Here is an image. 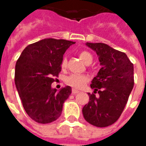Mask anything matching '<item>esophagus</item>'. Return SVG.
Wrapping results in <instances>:
<instances>
[{
	"label": "esophagus",
	"instance_id": "obj_1",
	"mask_svg": "<svg viewBox=\"0 0 146 146\" xmlns=\"http://www.w3.org/2000/svg\"><path fill=\"white\" fill-rule=\"evenodd\" d=\"M72 93L73 94V95H75V94H77V93H79V91H78V90L76 89H72Z\"/></svg>",
	"mask_w": 146,
	"mask_h": 146
}]
</instances>
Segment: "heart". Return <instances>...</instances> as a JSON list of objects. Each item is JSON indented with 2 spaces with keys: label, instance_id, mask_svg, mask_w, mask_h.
Returning <instances> with one entry per match:
<instances>
[{
  "label": "heart",
  "instance_id": "heart-1",
  "mask_svg": "<svg viewBox=\"0 0 146 146\" xmlns=\"http://www.w3.org/2000/svg\"><path fill=\"white\" fill-rule=\"evenodd\" d=\"M79 58L84 63L86 64H91L93 61V57L91 54L87 51H82L79 53ZM61 66L63 69L67 67V58H63L61 60ZM89 81V78L85 74H72L68 75L65 78L66 84L71 87L77 89H81L85 87V85L87 84Z\"/></svg>",
  "mask_w": 146,
  "mask_h": 146
}]
</instances>
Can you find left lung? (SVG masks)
<instances>
[{
    "label": "left lung",
    "mask_w": 146,
    "mask_h": 146,
    "mask_svg": "<svg viewBox=\"0 0 146 146\" xmlns=\"http://www.w3.org/2000/svg\"><path fill=\"white\" fill-rule=\"evenodd\" d=\"M96 51L102 68L93 78L89 102L82 108L84 118L97 127H107L121 116L134 86V67L124 52L104 43H86ZM100 95L98 98L95 93Z\"/></svg>",
    "instance_id": "8db88e82"
}]
</instances>
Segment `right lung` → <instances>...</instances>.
Returning <instances> with one entry per match:
<instances>
[{"mask_svg": "<svg viewBox=\"0 0 146 146\" xmlns=\"http://www.w3.org/2000/svg\"><path fill=\"white\" fill-rule=\"evenodd\" d=\"M74 44L46 38L27 45L17 59L15 85L25 111L36 122L50 123L61 115L72 88L66 86L58 92L51 88V83L61 72L63 54Z\"/></svg>", "mask_w": 146, "mask_h": 146, "instance_id": "1", "label": "right lung"}]
</instances>
